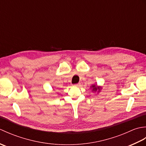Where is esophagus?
<instances>
[{"mask_svg": "<svg viewBox=\"0 0 146 146\" xmlns=\"http://www.w3.org/2000/svg\"><path fill=\"white\" fill-rule=\"evenodd\" d=\"M80 85H81V83H76V84H75V85H74V86H80Z\"/></svg>", "mask_w": 146, "mask_h": 146, "instance_id": "obj_1", "label": "esophagus"}]
</instances>
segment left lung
<instances>
[{
  "instance_id": "8db88e82",
  "label": "left lung",
  "mask_w": 146,
  "mask_h": 146,
  "mask_svg": "<svg viewBox=\"0 0 146 146\" xmlns=\"http://www.w3.org/2000/svg\"><path fill=\"white\" fill-rule=\"evenodd\" d=\"M92 88H93V91H97V90H98V91H100V88H99V87H97V86H95V85H93L92 86Z\"/></svg>"
}]
</instances>
